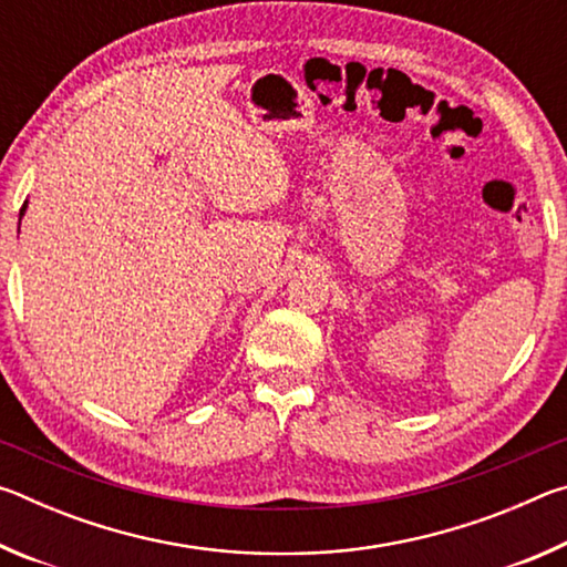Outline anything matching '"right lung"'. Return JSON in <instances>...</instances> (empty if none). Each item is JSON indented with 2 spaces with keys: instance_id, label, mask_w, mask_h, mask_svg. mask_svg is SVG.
<instances>
[{
  "instance_id": "1",
  "label": "right lung",
  "mask_w": 567,
  "mask_h": 567,
  "mask_svg": "<svg viewBox=\"0 0 567 567\" xmlns=\"http://www.w3.org/2000/svg\"><path fill=\"white\" fill-rule=\"evenodd\" d=\"M24 209H27V203L22 205V209H19V223H22V217H24Z\"/></svg>"
}]
</instances>
